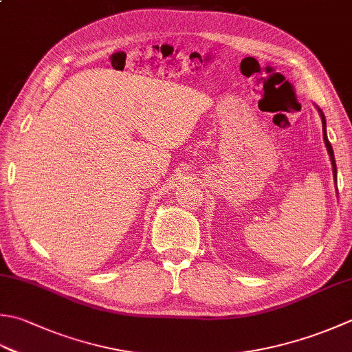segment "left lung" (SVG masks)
Instances as JSON below:
<instances>
[{"instance_id":"obj_1","label":"left lung","mask_w":352,"mask_h":352,"mask_svg":"<svg viewBox=\"0 0 352 352\" xmlns=\"http://www.w3.org/2000/svg\"><path fill=\"white\" fill-rule=\"evenodd\" d=\"M318 111L320 114V119H322V133H323V142H325V146H327V151L329 154V160H331V166H333V177H334V186H337V168H336V160H334V153H333V146L331 143H329L328 140V135H327V119H325V114L322 113V109L319 107ZM337 197H339V194H337Z\"/></svg>"}]
</instances>
